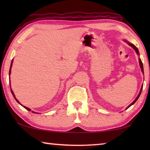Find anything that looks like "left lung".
<instances>
[{
	"label": "left lung",
	"instance_id": "1",
	"mask_svg": "<svg viewBox=\"0 0 150 150\" xmlns=\"http://www.w3.org/2000/svg\"><path fill=\"white\" fill-rule=\"evenodd\" d=\"M126 42L128 43V44L129 45H130V46H131L132 47H133V48H134V50L136 51V52L137 53V54L138 55V54H139V51H138V48H137V47H136L135 46V45H134V44H130V43H129L128 42ZM139 66H140V67H141V69H142V71L143 72V73H144V68H143V64H142V61H141V59H139ZM142 87H143V85H142V88H141V90H140V92H139V95H138V96H137V98H136L135 100H134V102H133L132 103H131L130 105L128 106V108H128L129 107H130V106H132V105H134V104L136 102V100L138 99L139 96V95H140V94H141V93H142Z\"/></svg>",
	"mask_w": 150,
	"mask_h": 150
}]
</instances>
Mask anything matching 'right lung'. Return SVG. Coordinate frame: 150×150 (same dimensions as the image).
<instances>
[{"label": "right lung", "mask_w": 150, "mask_h": 150, "mask_svg": "<svg viewBox=\"0 0 150 150\" xmlns=\"http://www.w3.org/2000/svg\"><path fill=\"white\" fill-rule=\"evenodd\" d=\"M12 62H11V68H10V70H9V75L10 74H11V67H12ZM11 93H12V95H13L14 96V98H15V100H16V101H17V102L18 103H19V101L17 99H16V97H15V96H14V93H13V91H12V89H11ZM24 106V107L25 108H26V110H29V111H30V110H30V108H27V107H26V106ZM32 112H34V113H36V112H33V111H32Z\"/></svg>", "instance_id": "add662e5"}]
</instances>
